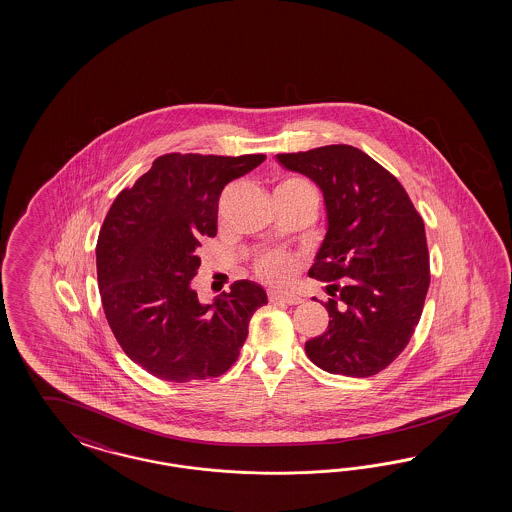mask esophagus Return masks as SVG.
<instances>
[{"mask_svg":"<svg viewBox=\"0 0 512 512\" xmlns=\"http://www.w3.org/2000/svg\"><path fill=\"white\" fill-rule=\"evenodd\" d=\"M268 298L270 302H283V304H289V306H296L302 302V296L293 291H281V289H270L268 291Z\"/></svg>","mask_w":512,"mask_h":512,"instance_id":"esophagus-1","label":"esophagus"}]
</instances>
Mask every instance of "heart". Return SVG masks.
<instances>
[{"mask_svg":"<svg viewBox=\"0 0 512 512\" xmlns=\"http://www.w3.org/2000/svg\"><path fill=\"white\" fill-rule=\"evenodd\" d=\"M276 191H289V193H298V195H308L317 199L315 189L302 178H289L281 182ZM296 268V259L291 253L285 251H270L264 253L263 257L257 261V272L266 279L272 281H283L289 278Z\"/></svg>","mask_w":512,"mask_h":512,"instance_id":"b5f03b06","label":"heart"}]
</instances>
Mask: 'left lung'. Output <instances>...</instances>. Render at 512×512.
<instances>
[{
	"mask_svg": "<svg viewBox=\"0 0 512 512\" xmlns=\"http://www.w3.org/2000/svg\"><path fill=\"white\" fill-rule=\"evenodd\" d=\"M276 159L321 189L326 234L310 276L341 281L328 285V328L306 341V355L328 373L375 375L419 325L430 287L424 221L402 184L358 148L330 144Z\"/></svg>",
	"mask_w": 512,
	"mask_h": 512,
	"instance_id": "left-lung-1",
	"label": "left lung"
}]
</instances>
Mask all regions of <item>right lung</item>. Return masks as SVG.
Instances as JSON below:
<instances>
[{
	"instance_id": "add662e5",
	"label": "right lung",
	"mask_w": 512,
	"mask_h": 512,
	"mask_svg": "<svg viewBox=\"0 0 512 512\" xmlns=\"http://www.w3.org/2000/svg\"><path fill=\"white\" fill-rule=\"evenodd\" d=\"M266 155L167 154L112 202L97 238L103 310L125 355L163 381L189 383L227 372L268 304L259 283L202 304L191 287L204 238L217 233L223 187Z\"/></svg>"
}]
</instances>
